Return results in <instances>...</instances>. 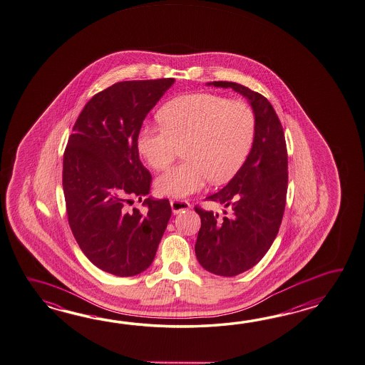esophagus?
<instances>
[{
    "instance_id": "34e87169",
    "label": "esophagus",
    "mask_w": 365,
    "mask_h": 365,
    "mask_svg": "<svg viewBox=\"0 0 365 365\" xmlns=\"http://www.w3.org/2000/svg\"><path fill=\"white\" fill-rule=\"evenodd\" d=\"M170 205L174 215L180 213V212L187 211V210H190V208H191V204H190V202H187V200H180V199H174V200H171Z\"/></svg>"
}]
</instances>
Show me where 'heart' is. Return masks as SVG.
<instances>
[{
	"label": "heart",
	"instance_id": "obj_1",
	"mask_svg": "<svg viewBox=\"0 0 365 365\" xmlns=\"http://www.w3.org/2000/svg\"><path fill=\"white\" fill-rule=\"evenodd\" d=\"M161 123H146L138 132V150L148 165L163 170L183 145V163L155 179V191L165 196H187L212 179L232 178L250 153L255 116L242 101H227L212 93L175 98L160 111Z\"/></svg>",
	"mask_w": 365,
	"mask_h": 365
}]
</instances>
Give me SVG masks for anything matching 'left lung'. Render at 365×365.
Masks as SVG:
<instances>
[{"mask_svg":"<svg viewBox=\"0 0 365 365\" xmlns=\"http://www.w3.org/2000/svg\"><path fill=\"white\" fill-rule=\"evenodd\" d=\"M208 85L242 94L255 116L246 161L227 186L207 197L222 204L224 213L195 207L202 220L195 245L199 263L215 275L235 276L254 267L277 235L287 202L288 154L282 123L267 98L235 82Z\"/></svg>","mask_w":365,"mask_h":365,"instance_id":"1","label":"left lung"}]
</instances>
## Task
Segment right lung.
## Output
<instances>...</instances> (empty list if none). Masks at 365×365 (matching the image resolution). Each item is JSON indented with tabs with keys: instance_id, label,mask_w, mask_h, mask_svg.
<instances>
[{
	"instance_id": "1",
	"label": "right lung",
	"mask_w": 365,
	"mask_h": 365,
	"mask_svg": "<svg viewBox=\"0 0 365 365\" xmlns=\"http://www.w3.org/2000/svg\"><path fill=\"white\" fill-rule=\"evenodd\" d=\"M174 78L123 81L83 107L65 148L63 188L69 227L88 259L108 274L133 276L152 264L170 220L168 199L150 196L138 132ZM133 198L145 214L128 210Z\"/></svg>"
}]
</instances>
